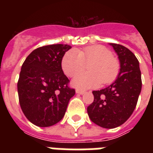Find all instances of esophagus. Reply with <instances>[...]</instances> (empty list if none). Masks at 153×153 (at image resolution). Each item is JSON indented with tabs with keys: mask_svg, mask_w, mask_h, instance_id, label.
Instances as JSON below:
<instances>
[{
	"mask_svg": "<svg viewBox=\"0 0 153 153\" xmlns=\"http://www.w3.org/2000/svg\"><path fill=\"white\" fill-rule=\"evenodd\" d=\"M76 93L79 94H83L85 93V91H82V90H79V89H77L76 90Z\"/></svg>",
	"mask_w": 153,
	"mask_h": 153,
	"instance_id": "34e87169",
	"label": "esophagus"
}]
</instances>
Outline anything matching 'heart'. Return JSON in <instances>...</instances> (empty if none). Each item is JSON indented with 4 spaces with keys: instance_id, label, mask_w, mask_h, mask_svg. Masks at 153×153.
<instances>
[{
    "instance_id": "obj_1",
    "label": "heart",
    "mask_w": 153,
    "mask_h": 153,
    "mask_svg": "<svg viewBox=\"0 0 153 153\" xmlns=\"http://www.w3.org/2000/svg\"><path fill=\"white\" fill-rule=\"evenodd\" d=\"M87 64L86 73L74 77L72 85L79 89H91L109 84L117 79L120 62L110 50L102 45L86 47L80 51L69 50L62 59V68L67 76L73 77L82 71Z\"/></svg>"
}]
</instances>
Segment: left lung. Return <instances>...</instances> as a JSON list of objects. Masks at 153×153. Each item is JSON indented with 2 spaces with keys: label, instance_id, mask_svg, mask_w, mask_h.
Here are the masks:
<instances>
[{
  "label": "left lung",
  "instance_id": "1",
  "mask_svg": "<svg viewBox=\"0 0 153 153\" xmlns=\"http://www.w3.org/2000/svg\"><path fill=\"white\" fill-rule=\"evenodd\" d=\"M118 55L120 72L116 81L100 91H94V102L87 107L89 117L102 128H114L132 115L141 91L139 61L130 50L110 44Z\"/></svg>",
  "mask_w": 153,
  "mask_h": 153
}]
</instances>
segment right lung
<instances>
[{"label":"right lung","mask_w":153,"mask_h":153,"mask_svg":"<svg viewBox=\"0 0 153 153\" xmlns=\"http://www.w3.org/2000/svg\"><path fill=\"white\" fill-rule=\"evenodd\" d=\"M71 47L51 44L35 49L21 67L17 82L23 113L35 126L48 127L61 121L74 89L62 71L63 55Z\"/></svg>","instance_id":"obj_1"}]
</instances>
